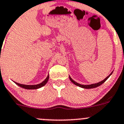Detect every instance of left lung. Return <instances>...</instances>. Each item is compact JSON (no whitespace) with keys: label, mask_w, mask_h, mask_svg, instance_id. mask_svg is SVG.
<instances>
[{"label":"left lung","mask_w":124,"mask_h":124,"mask_svg":"<svg viewBox=\"0 0 124 124\" xmlns=\"http://www.w3.org/2000/svg\"><path fill=\"white\" fill-rule=\"evenodd\" d=\"M112 73H113V71H112V72H111L110 74L108 75V76H107V77H106V78H104V79L103 80L101 81V82H98V83H94V84H92V85H81V84H79V83H77V82H75V81H74L73 80H72V78H71V77H70V76H69V77H70V80H71V82H72V83H73L74 84V85H76V86H79V87H82V88H84V89H92V88H95V87H98V86H100L101 85H102V83H104V82H106V81L107 80V79H108V77H109L111 75H112Z\"/></svg>","instance_id":"1"}]
</instances>
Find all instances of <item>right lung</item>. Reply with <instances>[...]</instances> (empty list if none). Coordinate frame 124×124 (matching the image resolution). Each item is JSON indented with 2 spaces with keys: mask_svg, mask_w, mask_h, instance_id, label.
I'll list each match as a JSON object with an SVG mask.
<instances>
[{
  "mask_svg": "<svg viewBox=\"0 0 124 124\" xmlns=\"http://www.w3.org/2000/svg\"><path fill=\"white\" fill-rule=\"evenodd\" d=\"M48 78H49V75H48L47 77V78L42 82V83H39V84L35 85H23V84H20V83H17V82H15L16 85H17L18 86H20L21 87H23L24 89H37L40 88V87H42L47 83L48 80Z\"/></svg>",
  "mask_w": 124,
  "mask_h": 124,
  "instance_id": "obj_1",
  "label": "right lung"
}]
</instances>
